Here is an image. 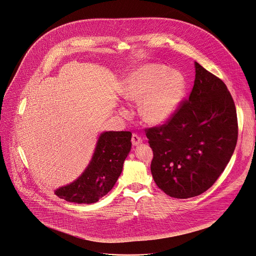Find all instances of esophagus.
Here are the masks:
<instances>
[{"instance_id":"esophagus-1","label":"esophagus","mask_w":256,"mask_h":256,"mask_svg":"<svg viewBox=\"0 0 256 256\" xmlns=\"http://www.w3.org/2000/svg\"><path fill=\"white\" fill-rule=\"evenodd\" d=\"M132 142L134 146H138L142 142V140L136 134H132Z\"/></svg>"}]
</instances>
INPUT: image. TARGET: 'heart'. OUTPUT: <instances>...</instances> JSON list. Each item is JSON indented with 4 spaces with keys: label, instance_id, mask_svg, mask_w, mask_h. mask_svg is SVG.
I'll list each match as a JSON object with an SVG mask.
<instances>
[{
    "label": "heart",
    "instance_id": "heart-1",
    "mask_svg": "<svg viewBox=\"0 0 256 256\" xmlns=\"http://www.w3.org/2000/svg\"><path fill=\"white\" fill-rule=\"evenodd\" d=\"M186 92L184 76L160 64H148L138 68L126 80L122 96L128 102H140V114L150 124L168 122L176 112ZM122 114H128L122 108Z\"/></svg>",
    "mask_w": 256,
    "mask_h": 256
}]
</instances>
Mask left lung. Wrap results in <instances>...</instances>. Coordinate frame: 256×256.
<instances>
[{
    "label": "left lung",
    "mask_w": 256,
    "mask_h": 256,
    "mask_svg": "<svg viewBox=\"0 0 256 256\" xmlns=\"http://www.w3.org/2000/svg\"><path fill=\"white\" fill-rule=\"evenodd\" d=\"M196 80L166 124L146 128L154 152L150 164L156 186L174 198L208 190L234 152L238 126L236 104L226 84L194 62Z\"/></svg>",
    "instance_id": "1"
}]
</instances>
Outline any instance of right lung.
<instances>
[{"mask_svg":"<svg viewBox=\"0 0 256 256\" xmlns=\"http://www.w3.org/2000/svg\"><path fill=\"white\" fill-rule=\"evenodd\" d=\"M130 132L100 134L92 158L84 172L72 184L54 190V194L70 202L94 204L116 184L124 162L132 148Z\"/></svg>","mask_w":256,"mask_h":256,"instance_id":"add662e5","label":"right lung"}]
</instances>
